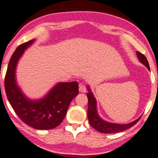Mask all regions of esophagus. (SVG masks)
Instances as JSON below:
<instances>
[{
	"instance_id": "34e87169",
	"label": "esophagus",
	"mask_w": 158,
	"mask_h": 158,
	"mask_svg": "<svg viewBox=\"0 0 158 158\" xmlns=\"http://www.w3.org/2000/svg\"><path fill=\"white\" fill-rule=\"evenodd\" d=\"M79 91L80 92H82V93H83V92H86V86L82 83H80L79 84Z\"/></svg>"
}]
</instances>
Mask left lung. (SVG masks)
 Returning a JSON list of instances; mask_svg holds the SVG:
<instances>
[{"instance_id": "obj_1", "label": "left lung", "mask_w": 158, "mask_h": 158, "mask_svg": "<svg viewBox=\"0 0 158 158\" xmlns=\"http://www.w3.org/2000/svg\"><path fill=\"white\" fill-rule=\"evenodd\" d=\"M136 53L139 61L150 71L149 63L145 56L139 52H137ZM87 90H88V92L87 93V97L88 100V121H89L90 125L98 131L103 133H114L121 132L135 125L141 117V116L136 119L135 121L127 124H117L105 121L99 116L97 111V101H96L94 96L88 85H87Z\"/></svg>"}]
</instances>
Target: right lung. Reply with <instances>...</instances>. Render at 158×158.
<instances>
[{
    "mask_svg": "<svg viewBox=\"0 0 158 158\" xmlns=\"http://www.w3.org/2000/svg\"><path fill=\"white\" fill-rule=\"evenodd\" d=\"M35 41L20 45L11 56L5 76V88L9 103L21 120L34 129H52L64 120L72 99L78 94V83L58 82L43 98L32 100L27 97L17 84L16 68L24 52Z\"/></svg>",
    "mask_w": 158,
    "mask_h": 158,
    "instance_id": "obj_1",
    "label": "right lung"
}]
</instances>
